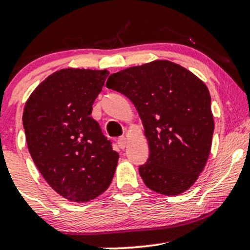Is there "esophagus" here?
Listing matches in <instances>:
<instances>
[{
    "mask_svg": "<svg viewBox=\"0 0 250 250\" xmlns=\"http://www.w3.org/2000/svg\"><path fill=\"white\" fill-rule=\"evenodd\" d=\"M117 145H119V147L121 149H125V146H127V139H125V136H120L117 139Z\"/></svg>",
    "mask_w": 250,
    "mask_h": 250,
    "instance_id": "obj_1",
    "label": "esophagus"
}]
</instances>
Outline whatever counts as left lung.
Instances as JSON below:
<instances>
[{
  "mask_svg": "<svg viewBox=\"0 0 250 250\" xmlns=\"http://www.w3.org/2000/svg\"><path fill=\"white\" fill-rule=\"evenodd\" d=\"M107 88L134 103L149 145L139 167L149 189L179 195L194 185L207 163L214 133L207 85L180 64L157 60L111 74Z\"/></svg>",
  "mask_w": 250,
  "mask_h": 250,
  "instance_id": "left-lung-1",
  "label": "left lung"
}]
</instances>
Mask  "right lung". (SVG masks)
<instances>
[{"mask_svg": "<svg viewBox=\"0 0 250 250\" xmlns=\"http://www.w3.org/2000/svg\"><path fill=\"white\" fill-rule=\"evenodd\" d=\"M107 70L62 69L31 94L23 128L33 161L48 185L73 202L107 190L119 154L90 116Z\"/></svg>", "mask_w": 250, "mask_h": 250, "instance_id": "add662e5", "label": "right lung"}]
</instances>
